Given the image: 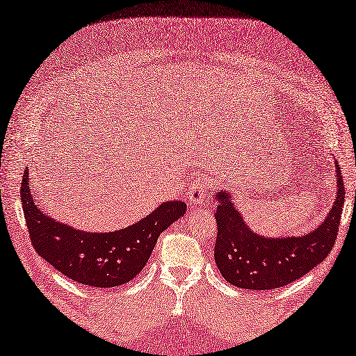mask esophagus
<instances>
[{
	"label": "esophagus",
	"instance_id": "obj_1",
	"mask_svg": "<svg viewBox=\"0 0 356 356\" xmlns=\"http://www.w3.org/2000/svg\"><path fill=\"white\" fill-rule=\"evenodd\" d=\"M188 200L192 207H200L207 202V183L202 178L191 179L188 189Z\"/></svg>",
	"mask_w": 356,
	"mask_h": 356
}]
</instances>
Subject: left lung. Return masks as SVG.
<instances>
[{
    "instance_id": "obj_1",
    "label": "left lung",
    "mask_w": 356,
    "mask_h": 356,
    "mask_svg": "<svg viewBox=\"0 0 356 356\" xmlns=\"http://www.w3.org/2000/svg\"><path fill=\"white\" fill-rule=\"evenodd\" d=\"M338 164V162H336ZM336 198L319 227L303 236L266 238L247 225L228 191L216 194V264L229 284L242 289H277L296 282L332 253L338 238L346 188L336 165Z\"/></svg>"
}]
</instances>
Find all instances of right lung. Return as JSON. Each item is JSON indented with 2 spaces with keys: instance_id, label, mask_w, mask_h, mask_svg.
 <instances>
[{
  "instance_id": "add662e5",
  "label": "right lung",
  "mask_w": 356,
  "mask_h": 356,
  "mask_svg": "<svg viewBox=\"0 0 356 356\" xmlns=\"http://www.w3.org/2000/svg\"><path fill=\"white\" fill-rule=\"evenodd\" d=\"M22 203L35 252L73 282L93 288L131 282L145 267L159 234L186 213L184 202H164L128 228L111 233L81 232L37 208L28 170L22 181Z\"/></svg>"
}]
</instances>
